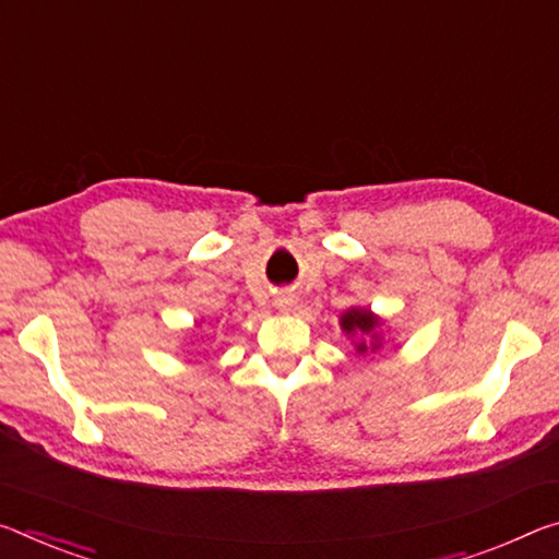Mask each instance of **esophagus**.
<instances>
[{
    "label": "esophagus",
    "mask_w": 559,
    "mask_h": 559,
    "mask_svg": "<svg viewBox=\"0 0 559 559\" xmlns=\"http://www.w3.org/2000/svg\"><path fill=\"white\" fill-rule=\"evenodd\" d=\"M294 304H296V298H294V294H290V290H283V294L276 296V306L281 308V311H288V308Z\"/></svg>",
    "instance_id": "34e87169"
}]
</instances>
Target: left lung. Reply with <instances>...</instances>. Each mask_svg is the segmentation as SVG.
I'll return each mask as SVG.
<instances>
[{
    "mask_svg": "<svg viewBox=\"0 0 559 559\" xmlns=\"http://www.w3.org/2000/svg\"><path fill=\"white\" fill-rule=\"evenodd\" d=\"M380 325V318L373 316L366 308H350V311H345L341 316V328L348 335H366V338L356 343V350L360 353H373L380 348V338H378V331L376 328Z\"/></svg>",
    "mask_w": 559,
    "mask_h": 559,
    "instance_id": "obj_1",
    "label": "left lung"
}]
</instances>
